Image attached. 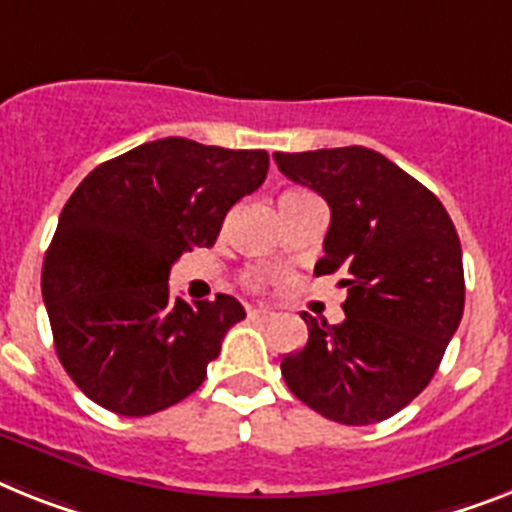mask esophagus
<instances>
[{
  "instance_id": "esophagus-1",
  "label": "esophagus",
  "mask_w": 512,
  "mask_h": 512,
  "mask_svg": "<svg viewBox=\"0 0 512 512\" xmlns=\"http://www.w3.org/2000/svg\"><path fill=\"white\" fill-rule=\"evenodd\" d=\"M248 319L266 322V319H272V311H266V308H248Z\"/></svg>"
}]
</instances>
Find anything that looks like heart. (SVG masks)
Returning <instances> with one entry per match:
<instances>
[{"mask_svg":"<svg viewBox=\"0 0 512 512\" xmlns=\"http://www.w3.org/2000/svg\"><path fill=\"white\" fill-rule=\"evenodd\" d=\"M248 285H251V287H261V285H264V274H259V272H256V274H248Z\"/></svg>","mask_w":512,"mask_h":512,"instance_id":"heart-1","label":"heart"}]
</instances>
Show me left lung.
I'll list each match as a JSON object with an SVG mask.
<instances>
[{
  "instance_id": "obj_1",
  "label": "left lung",
  "mask_w": 512,
  "mask_h": 512,
  "mask_svg": "<svg viewBox=\"0 0 512 512\" xmlns=\"http://www.w3.org/2000/svg\"><path fill=\"white\" fill-rule=\"evenodd\" d=\"M293 183L329 204L314 274L342 272L345 322L303 311L308 342L282 358L295 398L329 421L377 424L432 382L463 316V251L432 190L363 146L274 154Z\"/></svg>"
}]
</instances>
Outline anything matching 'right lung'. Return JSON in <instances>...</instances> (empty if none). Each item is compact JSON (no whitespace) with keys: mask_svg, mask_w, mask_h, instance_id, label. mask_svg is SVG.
I'll use <instances>...</instances> for the list:
<instances>
[{"mask_svg":"<svg viewBox=\"0 0 512 512\" xmlns=\"http://www.w3.org/2000/svg\"><path fill=\"white\" fill-rule=\"evenodd\" d=\"M266 151L162 138L99 164L59 214L41 272L54 348L80 390L117 416H151L201 387L232 295L172 301L170 269L214 246L227 211L264 183Z\"/></svg>","mask_w":512,"mask_h":512,"instance_id":"1","label":"right lung"}]
</instances>
